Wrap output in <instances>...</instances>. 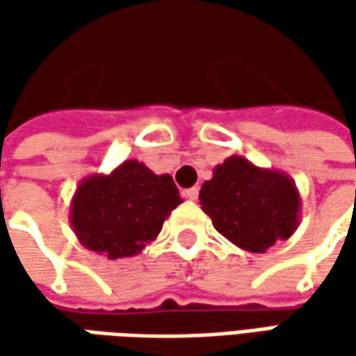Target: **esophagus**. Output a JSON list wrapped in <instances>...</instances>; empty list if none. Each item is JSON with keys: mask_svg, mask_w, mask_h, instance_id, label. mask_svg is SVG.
<instances>
[{"mask_svg": "<svg viewBox=\"0 0 356 356\" xmlns=\"http://www.w3.org/2000/svg\"><path fill=\"white\" fill-rule=\"evenodd\" d=\"M182 196H184L186 200H196L198 198V188H188V190L182 192Z\"/></svg>", "mask_w": 356, "mask_h": 356, "instance_id": "1", "label": "esophagus"}]
</instances>
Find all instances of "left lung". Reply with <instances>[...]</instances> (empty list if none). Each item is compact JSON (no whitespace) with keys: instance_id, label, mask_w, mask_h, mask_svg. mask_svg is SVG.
<instances>
[{"instance_id":"left-lung-1","label":"left lung","mask_w":356,"mask_h":356,"mask_svg":"<svg viewBox=\"0 0 356 356\" xmlns=\"http://www.w3.org/2000/svg\"><path fill=\"white\" fill-rule=\"evenodd\" d=\"M200 204L224 238L252 253H264L291 238L301 218L293 178L259 168L238 154L213 168L212 180L202 184Z\"/></svg>"}]
</instances>
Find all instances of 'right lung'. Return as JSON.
Listing matches in <instances>:
<instances>
[{"instance_id":"right-lung-1","label":"right lung","mask_w":356,"mask_h":356,"mask_svg":"<svg viewBox=\"0 0 356 356\" xmlns=\"http://www.w3.org/2000/svg\"><path fill=\"white\" fill-rule=\"evenodd\" d=\"M178 204L182 198L170 174L124 160L111 174H90L79 182L69 222L83 248L120 259L138 255L154 241Z\"/></svg>"}]
</instances>
